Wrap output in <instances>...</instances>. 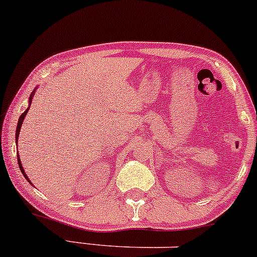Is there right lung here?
Here are the masks:
<instances>
[{
    "label": "right lung",
    "mask_w": 257,
    "mask_h": 257,
    "mask_svg": "<svg viewBox=\"0 0 257 257\" xmlns=\"http://www.w3.org/2000/svg\"><path fill=\"white\" fill-rule=\"evenodd\" d=\"M35 92H36V89L35 91L32 92V94L30 95V101H29V107H27L26 110H25V112L23 113V115H21L20 117H19V122H18V125H17V133H15V139H17V141H18V138H19V133H20V129H21V125H23V122H24V118L25 117H26V113H27V111H29V109H30V106H31V101H32V98H33V94H35ZM18 164H19V168H20V171L23 172V175H24V177L27 179V181L30 182V179H29V177H27V175L25 174V171H24V169H23V165H21V160H20V158H19V156H18ZM31 183V182H30Z\"/></svg>",
    "instance_id": "right-lung-1"
}]
</instances>
